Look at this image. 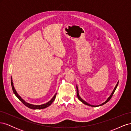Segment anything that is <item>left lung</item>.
Listing matches in <instances>:
<instances>
[{
	"instance_id": "1",
	"label": "left lung",
	"mask_w": 131,
	"mask_h": 131,
	"mask_svg": "<svg viewBox=\"0 0 131 131\" xmlns=\"http://www.w3.org/2000/svg\"><path fill=\"white\" fill-rule=\"evenodd\" d=\"M118 82L117 83V84H116V86H115V88H114V90H113V92L112 93V94H111V95L110 96V97L107 99V100L104 102V103H102V104H101V105H98V106H101V105H104V104H105V103H106L107 102H109V101H110V100L111 99V98L112 97V96H113V94L114 93V92H115V90H116V88H117V85H118ZM77 96H78V99L79 100H80L81 102H82L83 103H84L85 104H86V105H89V106H96V105H90V104H88V103H86L85 101H84V100H82V99L80 97V96H79V91H78V87L77 86Z\"/></svg>"
}]
</instances>
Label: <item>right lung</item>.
<instances>
[{"label":"right lung","mask_w":131,"mask_h":131,"mask_svg":"<svg viewBox=\"0 0 131 131\" xmlns=\"http://www.w3.org/2000/svg\"><path fill=\"white\" fill-rule=\"evenodd\" d=\"M11 86H12V89H13V92L14 93V94L16 95V96L18 98V100L21 101V102L23 104H25V105H26V106H27L28 108H30L31 109H44V108H47V107L49 106L51 104H52V103L55 100V98H56V94L57 93H56L54 94V96H53V97L51 99V100L49 102L46 103V104H42V105H31V104H30L29 103H28L26 102L24 100H22V99L21 98V97L19 96V95L17 94V92L16 91L14 87V85H13V81H12V78L11 77Z\"/></svg>","instance_id":"1"}]
</instances>
